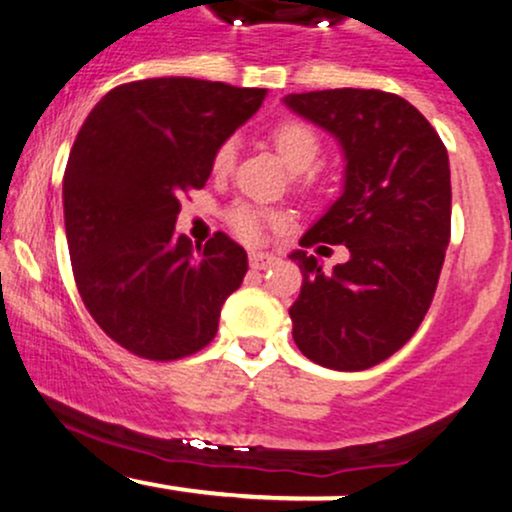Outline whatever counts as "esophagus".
<instances>
[{
	"label": "esophagus",
	"mask_w": 512,
	"mask_h": 512,
	"mask_svg": "<svg viewBox=\"0 0 512 512\" xmlns=\"http://www.w3.org/2000/svg\"><path fill=\"white\" fill-rule=\"evenodd\" d=\"M276 264L274 255H267V252H250V267L252 269H269Z\"/></svg>",
	"instance_id": "esophagus-1"
}]
</instances>
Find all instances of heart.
I'll use <instances>...</instances> for the list:
<instances>
[{
    "label": "heart",
    "mask_w": 512,
    "mask_h": 512,
    "mask_svg": "<svg viewBox=\"0 0 512 512\" xmlns=\"http://www.w3.org/2000/svg\"><path fill=\"white\" fill-rule=\"evenodd\" d=\"M272 144L279 161L284 163L291 173H305L317 163V156H320V137L308 122L303 120H281L279 125L272 129ZM238 146L236 139H226L216 146L214 156H211V170L216 175H226L233 170V163H236ZM274 219L264 211L255 207H245V204H238L228 211V226L233 228V233L243 240H257L262 236V228Z\"/></svg>",
    "instance_id": "1"
}]
</instances>
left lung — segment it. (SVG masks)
I'll list each match as a JSON object with an SVG mask.
<instances>
[{
	"mask_svg": "<svg viewBox=\"0 0 512 512\" xmlns=\"http://www.w3.org/2000/svg\"><path fill=\"white\" fill-rule=\"evenodd\" d=\"M293 113L325 127L346 156L344 195L301 238V248L346 245L349 260L303 272L291 305L293 342L310 361L366 370L414 337L436 296L450 243L448 149L419 110L378 88L289 93ZM325 248V245H322Z\"/></svg>",
	"mask_w": 512,
	"mask_h": 512,
	"instance_id": "left-lung-1",
	"label": "left lung"
}]
</instances>
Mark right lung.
<instances>
[{"label": "right lung", "instance_id": "add662e5", "mask_svg": "<svg viewBox=\"0 0 512 512\" xmlns=\"http://www.w3.org/2000/svg\"><path fill=\"white\" fill-rule=\"evenodd\" d=\"M264 88L142 79L86 117L64 170V228L81 301L98 327L149 361H178L219 330L248 255L226 233L192 248L175 233L180 197L202 190L211 156L257 113Z\"/></svg>", "mask_w": 512, "mask_h": 512}]
</instances>
